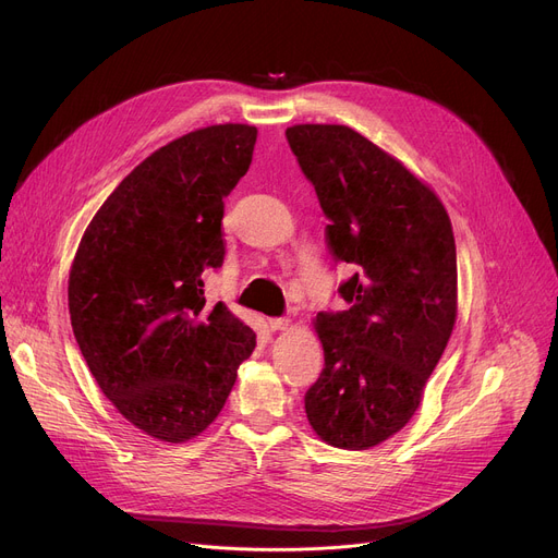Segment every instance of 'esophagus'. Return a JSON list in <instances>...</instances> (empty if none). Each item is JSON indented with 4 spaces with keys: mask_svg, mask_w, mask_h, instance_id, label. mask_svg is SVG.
<instances>
[{
    "mask_svg": "<svg viewBox=\"0 0 558 558\" xmlns=\"http://www.w3.org/2000/svg\"><path fill=\"white\" fill-rule=\"evenodd\" d=\"M289 326H291V320H289V318H284V316H282V318H271V320H269V328H271V330H287Z\"/></svg>",
    "mask_w": 558,
    "mask_h": 558,
    "instance_id": "esophagus-1",
    "label": "esophagus"
}]
</instances>
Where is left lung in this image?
<instances>
[{"label":"left lung","instance_id":"1","mask_svg":"<svg viewBox=\"0 0 558 558\" xmlns=\"http://www.w3.org/2000/svg\"><path fill=\"white\" fill-rule=\"evenodd\" d=\"M316 190L350 303L312 320L326 368L305 393L320 441L368 450L400 432L457 320V248L446 205L398 158L341 124L284 131Z\"/></svg>","mask_w":558,"mask_h":558}]
</instances>
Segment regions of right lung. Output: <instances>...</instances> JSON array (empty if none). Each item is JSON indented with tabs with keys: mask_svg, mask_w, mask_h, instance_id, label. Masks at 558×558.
<instances>
[{
	"mask_svg": "<svg viewBox=\"0 0 558 558\" xmlns=\"http://www.w3.org/2000/svg\"><path fill=\"white\" fill-rule=\"evenodd\" d=\"M257 129L217 124L142 160L76 248L68 301L81 355L131 425L185 444L223 409L255 332L203 276L223 264V198L253 160Z\"/></svg>",
	"mask_w": 558,
	"mask_h": 558,
	"instance_id": "obj_1",
	"label": "right lung"
}]
</instances>
